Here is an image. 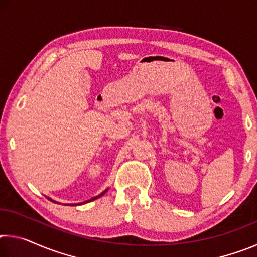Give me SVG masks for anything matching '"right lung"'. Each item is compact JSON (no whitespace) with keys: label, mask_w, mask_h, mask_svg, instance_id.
Segmentation results:
<instances>
[{"label":"right lung","mask_w":257,"mask_h":257,"mask_svg":"<svg viewBox=\"0 0 257 257\" xmlns=\"http://www.w3.org/2000/svg\"><path fill=\"white\" fill-rule=\"evenodd\" d=\"M106 191H107V189H106L105 191H103V193H102V194H99V195H98V196H95V197H93V198H90V199H89V201H87V202H92V201H94V199H97L98 197H101V196H103V195H104V194H105V193H106ZM49 199H51V198H49ZM51 201H52V199H51ZM87 202H86V203H87ZM80 204H81V203H80ZM76 205H79V204H76Z\"/></svg>","instance_id":"right-lung-1"}]
</instances>
